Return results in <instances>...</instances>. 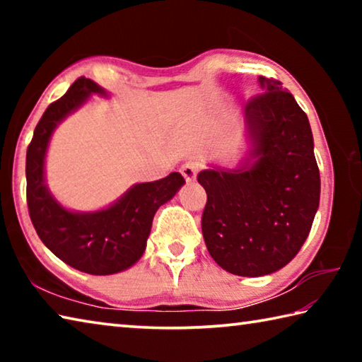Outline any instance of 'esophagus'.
<instances>
[{"label":"esophagus","mask_w":362,"mask_h":362,"mask_svg":"<svg viewBox=\"0 0 362 362\" xmlns=\"http://www.w3.org/2000/svg\"><path fill=\"white\" fill-rule=\"evenodd\" d=\"M198 170H199V164L198 163H196V161H188V163L183 164L182 169H180V173H182L183 177H185L187 182H192V180L196 179V175H198Z\"/></svg>","instance_id":"34e87169"}]
</instances>
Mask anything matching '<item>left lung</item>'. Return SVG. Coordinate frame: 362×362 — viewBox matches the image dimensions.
<instances>
[{
  "label": "left lung",
  "instance_id": "left-lung-1",
  "mask_svg": "<svg viewBox=\"0 0 362 362\" xmlns=\"http://www.w3.org/2000/svg\"><path fill=\"white\" fill-rule=\"evenodd\" d=\"M246 105L252 164L206 169L201 218L214 260L238 276H265L286 267L308 236L320 206L321 179L308 118L274 78Z\"/></svg>",
  "mask_w": 362,
  "mask_h": 362
}]
</instances>
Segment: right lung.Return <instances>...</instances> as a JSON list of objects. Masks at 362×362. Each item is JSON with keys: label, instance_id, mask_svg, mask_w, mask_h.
<instances>
[{"label": "right lung", "instance_id": "add662e5", "mask_svg": "<svg viewBox=\"0 0 362 362\" xmlns=\"http://www.w3.org/2000/svg\"><path fill=\"white\" fill-rule=\"evenodd\" d=\"M90 94L107 95L100 86L81 76L42 113L27 148V204L40 240L54 255L83 273L113 274L144 255L153 217L185 179L173 173L161 180L137 183L113 206L97 212H71L60 206L45 183L47 144L59 122Z\"/></svg>", "mask_w": 362, "mask_h": 362}]
</instances>
